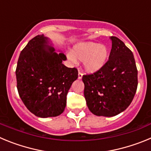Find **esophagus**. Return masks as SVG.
Wrapping results in <instances>:
<instances>
[{"mask_svg": "<svg viewBox=\"0 0 151 151\" xmlns=\"http://www.w3.org/2000/svg\"><path fill=\"white\" fill-rule=\"evenodd\" d=\"M82 73H81V72L80 71H78V79H82Z\"/></svg>", "mask_w": 151, "mask_h": 151, "instance_id": "34e87169", "label": "esophagus"}]
</instances>
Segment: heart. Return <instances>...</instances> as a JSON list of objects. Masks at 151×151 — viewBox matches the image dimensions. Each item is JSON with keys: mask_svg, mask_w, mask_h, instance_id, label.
Wrapping results in <instances>:
<instances>
[{"mask_svg": "<svg viewBox=\"0 0 151 151\" xmlns=\"http://www.w3.org/2000/svg\"><path fill=\"white\" fill-rule=\"evenodd\" d=\"M68 57L73 62H76V59L82 61L85 71L94 73L104 66L109 57V50L105 45L95 42H84L76 45L73 54H69Z\"/></svg>", "mask_w": 151, "mask_h": 151, "instance_id": "b5f03b06", "label": "heart"}]
</instances>
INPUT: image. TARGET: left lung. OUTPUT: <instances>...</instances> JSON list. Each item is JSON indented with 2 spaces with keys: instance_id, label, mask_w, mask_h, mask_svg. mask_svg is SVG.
<instances>
[{
  "instance_id": "8db88e82",
  "label": "left lung",
  "mask_w": 151,
  "mask_h": 151,
  "mask_svg": "<svg viewBox=\"0 0 151 151\" xmlns=\"http://www.w3.org/2000/svg\"><path fill=\"white\" fill-rule=\"evenodd\" d=\"M110 39L112 49L104 66L82 76L87 106L98 116H114L124 111L138 87V70L132 52L116 37Z\"/></svg>"
}]
</instances>
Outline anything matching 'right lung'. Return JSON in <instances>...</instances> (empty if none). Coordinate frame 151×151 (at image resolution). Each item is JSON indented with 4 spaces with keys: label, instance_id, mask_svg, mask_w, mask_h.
<instances>
[{
    "label": "right lung",
    "instance_id": "1",
    "mask_svg": "<svg viewBox=\"0 0 151 151\" xmlns=\"http://www.w3.org/2000/svg\"><path fill=\"white\" fill-rule=\"evenodd\" d=\"M44 35L29 41L17 62V90L25 106L41 118L60 115L66 105V95L78 78L76 68L62 63L66 57L57 53Z\"/></svg>",
    "mask_w": 151,
    "mask_h": 151
}]
</instances>
